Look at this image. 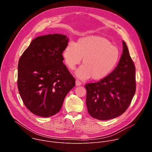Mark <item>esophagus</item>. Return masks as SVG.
I'll use <instances>...</instances> for the list:
<instances>
[{
  "label": "esophagus",
  "mask_w": 152,
  "mask_h": 152,
  "mask_svg": "<svg viewBox=\"0 0 152 152\" xmlns=\"http://www.w3.org/2000/svg\"><path fill=\"white\" fill-rule=\"evenodd\" d=\"M82 85V83L81 82H80L79 80H76V86H80Z\"/></svg>",
  "instance_id": "34e87169"
}]
</instances>
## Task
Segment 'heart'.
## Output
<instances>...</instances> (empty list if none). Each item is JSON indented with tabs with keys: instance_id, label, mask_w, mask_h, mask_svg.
Listing matches in <instances>:
<instances>
[{
	"instance_id": "heart-1",
	"label": "heart",
	"mask_w": 152,
	"mask_h": 152,
	"mask_svg": "<svg viewBox=\"0 0 152 152\" xmlns=\"http://www.w3.org/2000/svg\"><path fill=\"white\" fill-rule=\"evenodd\" d=\"M63 57L71 70L75 69L83 58V65L76 70V76L81 79L92 77L99 80L114 69L120 58V52L107 38L88 35L79 38L76 44L69 42L64 49Z\"/></svg>"
}]
</instances>
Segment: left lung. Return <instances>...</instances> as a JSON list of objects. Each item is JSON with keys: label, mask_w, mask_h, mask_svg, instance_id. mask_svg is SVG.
Returning a JSON list of instances; mask_svg holds the SVG:
<instances>
[{"label": "left lung", "mask_w": 152, "mask_h": 152, "mask_svg": "<svg viewBox=\"0 0 152 152\" xmlns=\"http://www.w3.org/2000/svg\"><path fill=\"white\" fill-rule=\"evenodd\" d=\"M123 53L115 69L100 80L86 84V104L90 115L107 120L122 115L136 90L135 67L124 41Z\"/></svg>", "instance_id": "1"}]
</instances>
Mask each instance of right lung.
Here are the masks:
<instances>
[{
	"instance_id": "right-lung-1",
	"label": "right lung",
	"mask_w": 152,
	"mask_h": 152,
	"mask_svg": "<svg viewBox=\"0 0 152 152\" xmlns=\"http://www.w3.org/2000/svg\"><path fill=\"white\" fill-rule=\"evenodd\" d=\"M69 42L65 35L54 34L33 39L18 64L17 85L23 103L34 114L49 117L58 113L75 79L63 64Z\"/></svg>"
}]
</instances>
